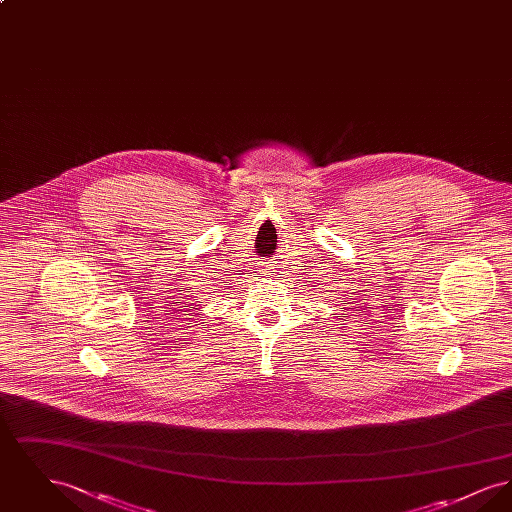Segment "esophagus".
Listing matches in <instances>:
<instances>
[{
    "label": "esophagus",
    "instance_id": "34e87169",
    "mask_svg": "<svg viewBox=\"0 0 512 512\" xmlns=\"http://www.w3.org/2000/svg\"><path fill=\"white\" fill-rule=\"evenodd\" d=\"M263 270H265V272H268V274H272V272H274V270L270 268V265H267V268H263Z\"/></svg>",
    "mask_w": 512,
    "mask_h": 512
}]
</instances>
